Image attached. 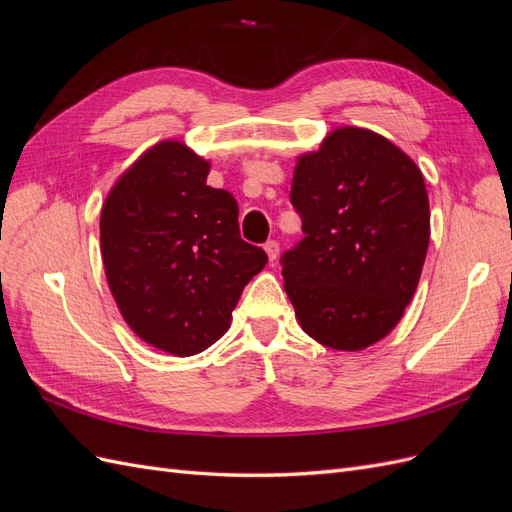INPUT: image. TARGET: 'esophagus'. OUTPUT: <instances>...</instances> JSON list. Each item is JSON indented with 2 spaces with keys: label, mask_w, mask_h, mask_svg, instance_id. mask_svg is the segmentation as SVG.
I'll use <instances>...</instances> for the list:
<instances>
[{
  "label": "esophagus",
  "mask_w": 512,
  "mask_h": 512,
  "mask_svg": "<svg viewBox=\"0 0 512 512\" xmlns=\"http://www.w3.org/2000/svg\"><path fill=\"white\" fill-rule=\"evenodd\" d=\"M265 252H267V256H269V260L271 262H275L277 260V256H280V243H277V241H267L265 243Z\"/></svg>",
  "instance_id": "1"
}]
</instances>
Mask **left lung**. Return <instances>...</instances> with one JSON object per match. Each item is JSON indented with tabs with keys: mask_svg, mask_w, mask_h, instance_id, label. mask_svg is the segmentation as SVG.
<instances>
[{
	"mask_svg": "<svg viewBox=\"0 0 512 512\" xmlns=\"http://www.w3.org/2000/svg\"><path fill=\"white\" fill-rule=\"evenodd\" d=\"M290 203L305 237L280 262L301 329L333 350L380 342L404 316L427 256L421 170L384 136L339 128L299 158Z\"/></svg>",
	"mask_w": 512,
	"mask_h": 512,
	"instance_id": "1",
	"label": "left lung"
}]
</instances>
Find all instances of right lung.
<instances>
[{"instance_id": "add662e5", "label": "right lung", "mask_w": 512, "mask_h": 512, "mask_svg": "<svg viewBox=\"0 0 512 512\" xmlns=\"http://www.w3.org/2000/svg\"><path fill=\"white\" fill-rule=\"evenodd\" d=\"M209 162L183 143L143 153L100 215L108 288L130 329L164 352L192 356L228 331L243 288L267 254L241 239L239 205L207 185Z\"/></svg>"}]
</instances>
